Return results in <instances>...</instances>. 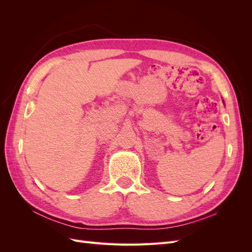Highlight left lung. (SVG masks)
<instances>
[{
    "label": "left lung",
    "mask_w": 252,
    "mask_h": 252,
    "mask_svg": "<svg viewBox=\"0 0 252 252\" xmlns=\"http://www.w3.org/2000/svg\"><path fill=\"white\" fill-rule=\"evenodd\" d=\"M223 102H224V101H223Z\"/></svg>",
    "instance_id": "8db88e82"
}]
</instances>
